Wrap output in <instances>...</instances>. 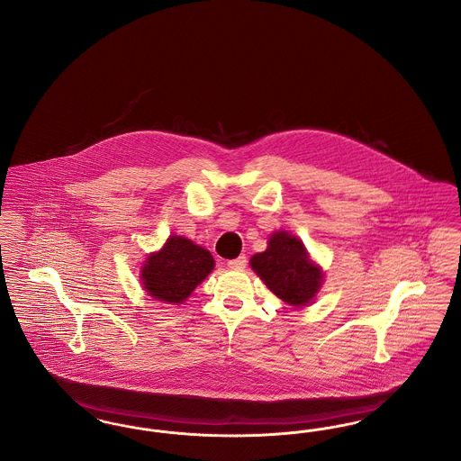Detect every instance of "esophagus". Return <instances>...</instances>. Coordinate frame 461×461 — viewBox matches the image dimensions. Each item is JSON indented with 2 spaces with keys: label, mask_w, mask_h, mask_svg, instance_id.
<instances>
[{
  "label": "esophagus",
  "mask_w": 461,
  "mask_h": 461,
  "mask_svg": "<svg viewBox=\"0 0 461 461\" xmlns=\"http://www.w3.org/2000/svg\"><path fill=\"white\" fill-rule=\"evenodd\" d=\"M245 266H247V258H245V256H240V258H237V259L228 261V267H230V269H243Z\"/></svg>",
  "instance_id": "obj_1"
}]
</instances>
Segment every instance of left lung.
Segmentation results:
<instances>
[{"label": "left lung", "instance_id": "8db88e82", "mask_svg": "<svg viewBox=\"0 0 461 461\" xmlns=\"http://www.w3.org/2000/svg\"><path fill=\"white\" fill-rule=\"evenodd\" d=\"M250 266L288 306H307L323 284V271L309 259L304 243L286 231H275L267 249L250 258Z\"/></svg>", "mask_w": 461, "mask_h": 461}]
</instances>
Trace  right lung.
<instances>
[{"label": "right lung", "instance_id": "right-lung-1", "mask_svg": "<svg viewBox=\"0 0 461 461\" xmlns=\"http://www.w3.org/2000/svg\"><path fill=\"white\" fill-rule=\"evenodd\" d=\"M214 269L209 250L185 237H169L141 266L143 288L167 304H181Z\"/></svg>", "mask_w": 461, "mask_h": 461}]
</instances>
